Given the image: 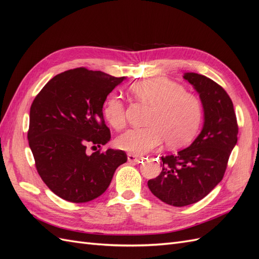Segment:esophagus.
I'll return each instance as SVG.
<instances>
[{"label":"esophagus","instance_id":"34e87169","mask_svg":"<svg viewBox=\"0 0 259 259\" xmlns=\"http://www.w3.org/2000/svg\"><path fill=\"white\" fill-rule=\"evenodd\" d=\"M127 160H128V162H132V163H140L144 160V158H143V156H137V155L133 154V153H128L127 154Z\"/></svg>","mask_w":259,"mask_h":259}]
</instances>
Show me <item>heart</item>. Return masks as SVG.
Here are the masks:
<instances>
[{
  "instance_id": "b5f03b06",
  "label": "heart",
  "mask_w": 259,
  "mask_h": 259,
  "mask_svg": "<svg viewBox=\"0 0 259 259\" xmlns=\"http://www.w3.org/2000/svg\"><path fill=\"white\" fill-rule=\"evenodd\" d=\"M130 90L136 99L152 109L147 121L149 126L128 130L116 139L122 150L145 154L165 139L168 146L179 147L189 143L198 133L203 119L201 99L185 92L180 84L158 76L133 84ZM103 113L113 128L125 126V107L120 97L109 96L104 103Z\"/></svg>"
}]
</instances>
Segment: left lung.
Here are the masks:
<instances>
[{"label": "left lung", "mask_w": 259, "mask_h": 259, "mask_svg": "<svg viewBox=\"0 0 259 259\" xmlns=\"http://www.w3.org/2000/svg\"><path fill=\"white\" fill-rule=\"evenodd\" d=\"M184 79L200 96L202 131L189 147L162 156L160 175L148 180L156 198L178 207L202 200L222 182L239 130L232 101L221 85L194 72L184 73Z\"/></svg>", "instance_id": "8db88e82"}]
</instances>
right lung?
<instances>
[{"label": "right lung", "mask_w": 259, "mask_h": 259, "mask_svg": "<svg viewBox=\"0 0 259 259\" xmlns=\"http://www.w3.org/2000/svg\"><path fill=\"white\" fill-rule=\"evenodd\" d=\"M125 79L76 68L54 76L34 98L29 146L38 175L59 198L73 203L98 198L127 161L126 153L114 149L86 154L89 144L100 147L110 140L103 107Z\"/></svg>", "instance_id": "1"}]
</instances>
